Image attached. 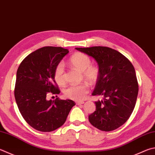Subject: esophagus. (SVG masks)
Wrapping results in <instances>:
<instances>
[{
	"label": "esophagus",
	"mask_w": 155,
	"mask_h": 155,
	"mask_svg": "<svg viewBox=\"0 0 155 155\" xmlns=\"http://www.w3.org/2000/svg\"><path fill=\"white\" fill-rule=\"evenodd\" d=\"M85 103V102H83V101H77V102H76V104H77V105H79V104H83Z\"/></svg>",
	"instance_id": "obj_1"
}]
</instances>
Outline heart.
<instances>
[{
	"instance_id": "b5f03b06",
	"label": "heart",
	"mask_w": 155,
	"mask_h": 155,
	"mask_svg": "<svg viewBox=\"0 0 155 155\" xmlns=\"http://www.w3.org/2000/svg\"><path fill=\"white\" fill-rule=\"evenodd\" d=\"M73 68L82 72L83 78L89 83L95 84L99 78L100 71L97 66L91 65V61L88 55L82 53H77L70 60ZM54 79L59 85H63L66 82L65 70L62 63L58 64L54 71ZM89 92V85L87 83L72 85L64 90V95L69 99L74 100H83Z\"/></svg>"
}]
</instances>
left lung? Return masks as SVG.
I'll list each match as a JSON object with an SVG mask.
<instances>
[{
  "mask_svg": "<svg viewBox=\"0 0 155 155\" xmlns=\"http://www.w3.org/2000/svg\"><path fill=\"white\" fill-rule=\"evenodd\" d=\"M94 58L99 66V78L93 95H102L89 116L91 124L104 131L114 130L130 117L136 105L138 83L134 66L120 52L107 47L76 48Z\"/></svg>",
  "mask_w": 155,
  "mask_h": 155,
  "instance_id": "obj_1",
  "label": "left lung"
}]
</instances>
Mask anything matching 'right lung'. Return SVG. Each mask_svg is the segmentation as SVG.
<instances>
[{
  "label": "right lung",
  "instance_id": "obj_1",
  "mask_svg": "<svg viewBox=\"0 0 155 155\" xmlns=\"http://www.w3.org/2000/svg\"><path fill=\"white\" fill-rule=\"evenodd\" d=\"M68 52L60 47H42L25 58L17 71L16 103L24 120L38 131L50 132L60 127L75 105L71 100H48L49 94L60 93L53 75Z\"/></svg>",
  "mask_w": 155,
  "mask_h": 155
}]
</instances>
